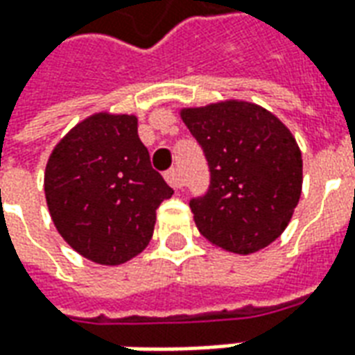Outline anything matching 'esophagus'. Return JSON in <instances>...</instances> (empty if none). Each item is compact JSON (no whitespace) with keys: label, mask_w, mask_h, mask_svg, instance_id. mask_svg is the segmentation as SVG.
I'll list each match as a JSON object with an SVG mask.
<instances>
[{"label":"esophagus","mask_w":355,"mask_h":355,"mask_svg":"<svg viewBox=\"0 0 355 355\" xmlns=\"http://www.w3.org/2000/svg\"><path fill=\"white\" fill-rule=\"evenodd\" d=\"M165 180H167V184L171 188H175V190H180L182 188V180H180V175H178L177 169H169L165 173Z\"/></svg>","instance_id":"1"}]
</instances>
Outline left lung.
Wrapping results in <instances>:
<instances>
[{
    "instance_id": "obj_1",
    "label": "left lung",
    "mask_w": 355,
    "mask_h": 355,
    "mask_svg": "<svg viewBox=\"0 0 355 355\" xmlns=\"http://www.w3.org/2000/svg\"><path fill=\"white\" fill-rule=\"evenodd\" d=\"M211 169L203 198L190 201L199 233L222 250L254 254L288 227L303 186L291 131L263 107L227 99L180 109Z\"/></svg>"
}]
</instances>
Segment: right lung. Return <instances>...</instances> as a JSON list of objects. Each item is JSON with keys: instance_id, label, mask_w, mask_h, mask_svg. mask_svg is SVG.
<instances>
[{"instance_id": "1", "label": "right lung", "mask_w": 355, "mask_h": 355, "mask_svg": "<svg viewBox=\"0 0 355 355\" xmlns=\"http://www.w3.org/2000/svg\"><path fill=\"white\" fill-rule=\"evenodd\" d=\"M173 196L152 169L137 116L96 112L54 146L44 198L58 233L83 258L120 265L150 243L156 209Z\"/></svg>"}]
</instances>
